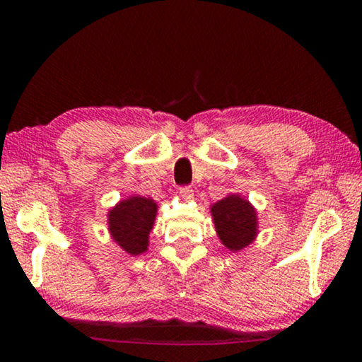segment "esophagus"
I'll list each match as a JSON object with an SVG mask.
<instances>
[{"instance_id": "34e87169", "label": "esophagus", "mask_w": 362, "mask_h": 362, "mask_svg": "<svg viewBox=\"0 0 362 362\" xmlns=\"http://www.w3.org/2000/svg\"><path fill=\"white\" fill-rule=\"evenodd\" d=\"M180 196L182 199L191 201L192 196H194V191H192L191 186H180Z\"/></svg>"}]
</instances>
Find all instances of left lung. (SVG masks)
<instances>
[{"mask_svg": "<svg viewBox=\"0 0 362 362\" xmlns=\"http://www.w3.org/2000/svg\"><path fill=\"white\" fill-rule=\"evenodd\" d=\"M219 239L229 250H240L257 235V214L250 202L227 196L211 207Z\"/></svg>", "mask_w": 362, "mask_h": 362, "instance_id": "left-lung-1", "label": "left lung"}]
</instances>
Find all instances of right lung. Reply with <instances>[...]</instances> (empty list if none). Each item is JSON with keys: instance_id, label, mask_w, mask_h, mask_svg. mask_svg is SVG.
<instances>
[{"instance_id": "obj_1", "label": "right lung", "mask_w": 362, "mask_h": 362, "mask_svg": "<svg viewBox=\"0 0 362 362\" xmlns=\"http://www.w3.org/2000/svg\"><path fill=\"white\" fill-rule=\"evenodd\" d=\"M156 202L148 197L133 196L120 201L108 212V229L113 240L127 254L140 255L148 247V235L155 222Z\"/></svg>"}]
</instances>
